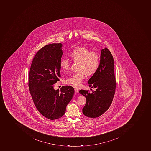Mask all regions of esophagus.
Returning <instances> with one entry per match:
<instances>
[{
    "label": "esophagus",
    "instance_id": "34e87169",
    "mask_svg": "<svg viewBox=\"0 0 151 151\" xmlns=\"http://www.w3.org/2000/svg\"><path fill=\"white\" fill-rule=\"evenodd\" d=\"M75 92L76 93H78L79 92V89L77 88H75Z\"/></svg>",
    "mask_w": 151,
    "mask_h": 151
}]
</instances>
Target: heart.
<instances>
[{
  "label": "heart",
  "mask_w": 151,
  "mask_h": 151,
  "mask_svg": "<svg viewBox=\"0 0 151 151\" xmlns=\"http://www.w3.org/2000/svg\"><path fill=\"white\" fill-rule=\"evenodd\" d=\"M70 56L75 62H79L78 70L79 71L66 79L65 82L66 84L78 88L82 84L85 74L91 76L98 71L100 63L99 56L98 53L91 51L87 48L77 47L73 50ZM60 65L63 71H69L71 63L67 59H63L60 61Z\"/></svg>",
  "instance_id": "1"
}]
</instances>
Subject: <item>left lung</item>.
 Here are the masks:
<instances>
[{
	"instance_id": "8db88e82",
	"label": "left lung",
	"mask_w": 151,
	"mask_h": 151,
	"mask_svg": "<svg viewBox=\"0 0 151 151\" xmlns=\"http://www.w3.org/2000/svg\"><path fill=\"white\" fill-rule=\"evenodd\" d=\"M89 86L95 88L90 93L81 89L79 93L86 98L83 113L89 118H97L109 109L115 93L117 83L114 71V59L109 50L101 51L98 71L88 81Z\"/></svg>"
}]
</instances>
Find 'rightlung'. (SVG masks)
<instances>
[{"mask_svg":"<svg viewBox=\"0 0 151 151\" xmlns=\"http://www.w3.org/2000/svg\"><path fill=\"white\" fill-rule=\"evenodd\" d=\"M62 47V43L42 47L34 56L29 70L28 85L34 105L40 113L51 120L59 119L65 114L75 92L70 86H63L60 91L53 88L61 77Z\"/></svg>","mask_w":151,"mask_h":151,"instance_id":"add662e5","label":"right lung"}]
</instances>
